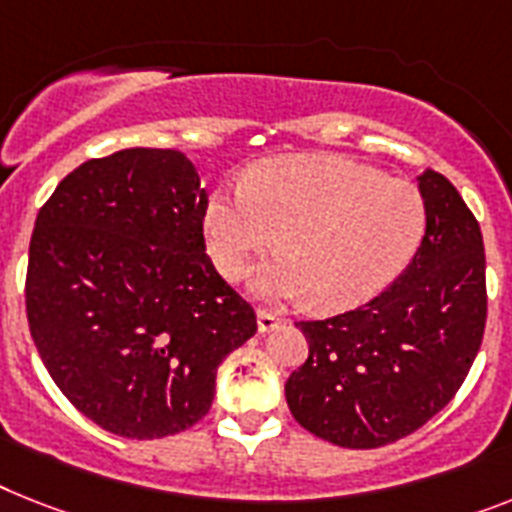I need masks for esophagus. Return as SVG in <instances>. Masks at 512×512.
Returning a JSON list of instances; mask_svg holds the SVG:
<instances>
[{
    "instance_id": "esophagus-1",
    "label": "esophagus",
    "mask_w": 512,
    "mask_h": 512,
    "mask_svg": "<svg viewBox=\"0 0 512 512\" xmlns=\"http://www.w3.org/2000/svg\"><path fill=\"white\" fill-rule=\"evenodd\" d=\"M256 322H259V332H272L274 327H280L282 316L269 311V308H259L256 311Z\"/></svg>"
}]
</instances>
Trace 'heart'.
I'll list each match as a JSON object with an SVG mask.
<instances>
[{
	"mask_svg": "<svg viewBox=\"0 0 512 512\" xmlns=\"http://www.w3.org/2000/svg\"><path fill=\"white\" fill-rule=\"evenodd\" d=\"M204 232L227 280H240L280 240L285 253L253 274L261 298L314 293L322 308H348L408 269L424 240L426 206L408 180L332 156H301L264 164L238 193H217Z\"/></svg>",
	"mask_w": 512,
	"mask_h": 512,
	"instance_id": "1",
	"label": "heart"
}]
</instances>
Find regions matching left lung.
I'll use <instances>...</instances> for the list:
<instances>
[{"label":"left lung","instance_id":"obj_1","mask_svg":"<svg viewBox=\"0 0 512 512\" xmlns=\"http://www.w3.org/2000/svg\"><path fill=\"white\" fill-rule=\"evenodd\" d=\"M426 232L398 280L363 306L298 322L308 358L285 384L295 421L350 450L408 437L466 379L487 324L481 230L445 175L418 177Z\"/></svg>","mask_w":512,"mask_h":512}]
</instances>
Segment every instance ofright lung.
I'll list each match as a JSON object with an SVG mask.
<instances>
[{"label": "right lung", "mask_w": 512, "mask_h": 512, "mask_svg": "<svg viewBox=\"0 0 512 512\" xmlns=\"http://www.w3.org/2000/svg\"><path fill=\"white\" fill-rule=\"evenodd\" d=\"M209 206L175 149L88 159L41 206L25 314L62 395L128 439L185 432L209 413L219 363L256 314L206 256Z\"/></svg>", "instance_id": "1"}]
</instances>
